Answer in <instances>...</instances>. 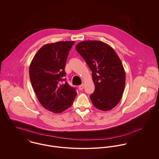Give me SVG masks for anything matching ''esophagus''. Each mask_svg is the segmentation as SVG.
<instances>
[{"label":"esophagus","mask_w":159,"mask_h":159,"mask_svg":"<svg viewBox=\"0 0 159 159\" xmlns=\"http://www.w3.org/2000/svg\"><path fill=\"white\" fill-rule=\"evenodd\" d=\"M84 84H82L81 85H80V86H79V89H80V90H83V89H84Z\"/></svg>","instance_id":"esophagus-1"}]
</instances>
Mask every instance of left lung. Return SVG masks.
<instances>
[{"instance_id": "left-lung-1", "label": "left lung", "mask_w": 159, "mask_h": 159, "mask_svg": "<svg viewBox=\"0 0 159 159\" xmlns=\"http://www.w3.org/2000/svg\"><path fill=\"white\" fill-rule=\"evenodd\" d=\"M92 72L95 91L90 95L93 106L109 111L120 102L125 84V73L113 48L100 41L87 40L75 47Z\"/></svg>"}]
</instances>
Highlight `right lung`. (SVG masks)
I'll use <instances>...</instances> for the list:
<instances>
[{"mask_svg":"<svg viewBox=\"0 0 159 159\" xmlns=\"http://www.w3.org/2000/svg\"><path fill=\"white\" fill-rule=\"evenodd\" d=\"M75 42H58L43 46L29 67L32 86L46 110L60 113L71 106L76 92L64 76L68 52Z\"/></svg>","mask_w":159,"mask_h":159,"instance_id":"1","label":"right lung"}]
</instances>
